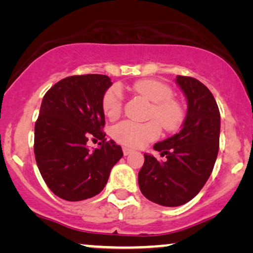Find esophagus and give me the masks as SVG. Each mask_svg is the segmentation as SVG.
<instances>
[{
	"label": "esophagus",
	"instance_id": "1",
	"mask_svg": "<svg viewBox=\"0 0 253 253\" xmlns=\"http://www.w3.org/2000/svg\"><path fill=\"white\" fill-rule=\"evenodd\" d=\"M122 151H123L124 155H129L130 153H132V150H131V148H129V147H123Z\"/></svg>",
	"mask_w": 253,
	"mask_h": 253
}]
</instances>
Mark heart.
Wrapping results in <instances>:
<instances>
[{
  "label": "heart",
  "instance_id": "heart-1",
  "mask_svg": "<svg viewBox=\"0 0 253 253\" xmlns=\"http://www.w3.org/2000/svg\"><path fill=\"white\" fill-rule=\"evenodd\" d=\"M138 94L150 100L152 107L146 123L122 121L112 129V136L117 143L130 147H140L160 136L162 127L167 132L176 131L184 121V109L181 102L172 98V89L165 83L155 79H141L132 85ZM123 93L119 86L107 89L102 98V109L110 120L116 119L123 110Z\"/></svg>",
  "mask_w": 253,
  "mask_h": 253
}]
</instances>
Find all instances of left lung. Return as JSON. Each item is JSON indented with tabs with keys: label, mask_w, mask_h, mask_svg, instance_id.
<instances>
[{
	"label": "left lung",
	"mask_w": 253,
	"mask_h": 253,
	"mask_svg": "<svg viewBox=\"0 0 253 253\" xmlns=\"http://www.w3.org/2000/svg\"><path fill=\"white\" fill-rule=\"evenodd\" d=\"M176 82L188 99L182 129L154 145L165 161L144 154L138 172L141 193L167 207L181 206L198 195L212 174L220 143V112L210 89L188 76H177Z\"/></svg>",
	"instance_id": "obj_1"
}]
</instances>
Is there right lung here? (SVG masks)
Masks as SVG:
<instances>
[{
	"mask_svg": "<svg viewBox=\"0 0 253 253\" xmlns=\"http://www.w3.org/2000/svg\"><path fill=\"white\" fill-rule=\"evenodd\" d=\"M110 78L70 76L48 89L34 126V155L51 192L68 202L92 198L102 191L122 148L103 132L102 98ZM88 139L101 140L92 152Z\"/></svg>",
	"mask_w": 253,
	"mask_h": 253,
	"instance_id": "1",
	"label": "right lung"
}]
</instances>
